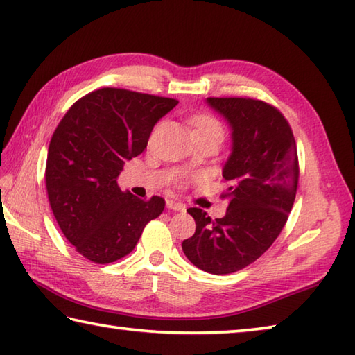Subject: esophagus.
Returning <instances> with one entry per match:
<instances>
[{
    "label": "esophagus",
    "mask_w": 355,
    "mask_h": 355,
    "mask_svg": "<svg viewBox=\"0 0 355 355\" xmlns=\"http://www.w3.org/2000/svg\"><path fill=\"white\" fill-rule=\"evenodd\" d=\"M166 209L170 210H176V212H184L185 206L182 202H178V201H173V200H168L166 201Z\"/></svg>",
    "instance_id": "34e87169"
}]
</instances>
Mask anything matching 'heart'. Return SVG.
Listing matches in <instances>:
<instances>
[{
  "instance_id": "b5f03b06",
  "label": "heart",
  "mask_w": 355,
  "mask_h": 355,
  "mask_svg": "<svg viewBox=\"0 0 355 355\" xmlns=\"http://www.w3.org/2000/svg\"><path fill=\"white\" fill-rule=\"evenodd\" d=\"M193 126H195V132H204V130H218V132L223 134L221 124L215 120L214 116L209 115H200L193 120Z\"/></svg>"
}]
</instances>
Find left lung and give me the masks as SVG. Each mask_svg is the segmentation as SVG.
Here are the masks:
<instances>
[{
	"mask_svg": "<svg viewBox=\"0 0 355 355\" xmlns=\"http://www.w3.org/2000/svg\"><path fill=\"white\" fill-rule=\"evenodd\" d=\"M231 128V154L223 166L229 182L223 218L190 207L196 231L182 241L191 263L210 275L251 265L272 245L293 207L300 165L288 121L276 107L251 98H207Z\"/></svg>",
	"mask_w": 355,
	"mask_h": 355,
	"instance_id": "left-lung-1",
	"label": "left lung"
}]
</instances>
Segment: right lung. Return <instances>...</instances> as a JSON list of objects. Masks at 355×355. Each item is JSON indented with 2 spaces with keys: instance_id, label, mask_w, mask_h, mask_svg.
<instances>
[{
  "instance_id": "right-lung-1",
  "label": "right lung",
  "mask_w": 355,
  "mask_h": 355,
  "mask_svg": "<svg viewBox=\"0 0 355 355\" xmlns=\"http://www.w3.org/2000/svg\"><path fill=\"white\" fill-rule=\"evenodd\" d=\"M178 104L124 89H99L74 103L48 148L49 206L67 240L95 263L134 250L143 229L164 212L165 200L143 201L121 191L116 178L141 154L154 124Z\"/></svg>"
}]
</instances>
